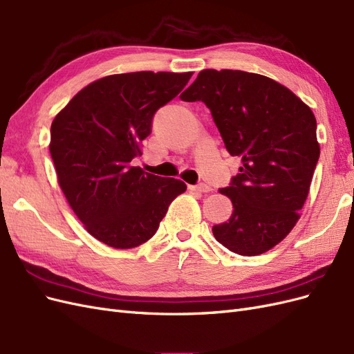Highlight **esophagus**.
Here are the masks:
<instances>
[{"mask_svg": "<svg viewBox=\"0 0 354 354\" xmlns=\"http://www.w3.org/2000/svg\"><path fill=\"white\" fill-rule=\"evenodd\" d=\"M192 192H199V194H208L212 189L208 185H196V186H189Z\"/></svg>", "mask_w": 354, "mask_h": 354, "instance_id": "esophagus-1", "label": "esophagus"}]
</instances>
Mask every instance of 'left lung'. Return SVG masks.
I'll return each instance as SVG.
<instances>
[{"label":"left lung","instance_id":"obj_1","mask_svg":"<svg viewBox=\"0 0 354 354\" xmlns=\"http://www.w3.org/2000/svg\"><path fill=\"white\" fill-rule=\"evenodd\" d=\"M211 111L227 152L242 165L220 194L229 221L212 227L232 252L260 255L282 242L299 220L320 147L316 118L291 90L264 75L203 69L180 95Z\"/></svg>","mask_w":354,"mask_h":354}]
</instances>
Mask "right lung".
<instances>
[{"label": "right lung", "mask_w": 354, "mask_h": 354, "mask_svg": "<svg viewBox=\"0 0 354 354\" xmlns=\"http://www.w3.org/2000/svg\"><path fill=\"white\" fill-rule=\"evenodd\" d=\"M194 72H131L95 80L51 122L50 153L59 186L87 232L118 250L151 239L181 180L133 167L160 106L186 87Z\"/></svg>", "instance_id": "obj_1"}]
</instances>
